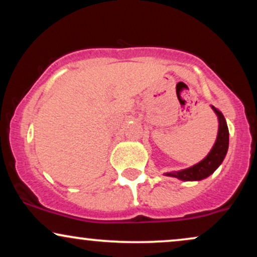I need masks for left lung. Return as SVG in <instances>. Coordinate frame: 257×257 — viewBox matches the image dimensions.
<instances>
[{
  "instance_id": "obj_1",
  "label": "left lung",
  "mask_w": 257,
  "mask_h": 257,
  "mask_svg": "<svg viewBox=\"0 0 257 257\" xmlns=\"http://www.w3.org/2000/svg\"><path fill=\"white\" fill-rule=\"evenodd\" d=\"M211 108L216 113L217 119H219V131H217V138L213 149L199 163L194 164L190 168H186V169L179 170V172L166 173L164 175L172 176V178H176L182 180V181H199V180H203L211 175L222 163V161L226 157L227 150H228V126H227L223 114L214 106H211Z\"/></svg>"
}]
</instances>
